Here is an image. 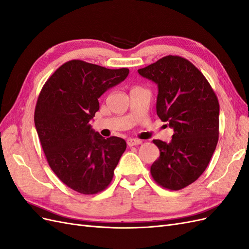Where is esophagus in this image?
Here are the masks:
<instances>
[{"mask_svg":"<svg viewBox=\"0 0 249 249\" xmlns=\"http://www.w3.org/2000/svg\"><path fill=\"white\" fill-rule=\"evenodd\" d=\"M142 141L139 140V139H134V138H130L126 140V144L129 146H135V145H138V144H141Z\"/></svg>","mask_w":249,"mask_h":249,"instance_id":"1","label":"esophagus"}]
</instances>
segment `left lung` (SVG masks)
I'll list each match as a JSON object with an SVG mask.
<instances>
[{
  "label": "left lung",
  "mask_w": 249,
  "mask_h": 249,
  "mask_svg": "<svg viewBox=\"0 0 249 249\" xmlns=\"http://www.w3.org/2000/svg\"><path fill=\"white\" fill-rule=\"evenodd\" d=\"M158 85L157 114L173 129L171 142H153L160 150L150 166L155 182L180 190L206 170L219 137V103L202 72L180 56H165L138 70Z\"/></svg>",
  "instance_id": "obj_1"
}]
</instances>
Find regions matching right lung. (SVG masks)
Wrapping results in <instances>:
<instances>
[{"instance_id":"obj_1","label":"right lung","mask_w":249,"mask_h":249,"mask_svg":"<svg viewBox=\"0 0 249 249\" xmlns=\"http://www.w3.org/2000/svg\"><path fill=\"white\" fill-rule=\"evenodd\" d=\"M129 71L71 60L44 83L37 99L34 122L47 161L63 184L81 194L106 189L126 148L123 138L105 139L89 122L100 109L99 97Z\"/></svg>"}]
</instances>
